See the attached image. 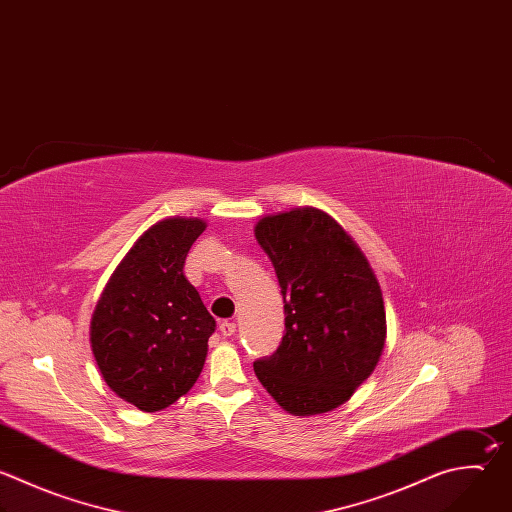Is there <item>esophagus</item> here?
<instances>
[{
	"mask_svg": "<svg viewBox=\"0 0 512 512\" xmlns=\"http://www.w3.org/2000/svg\"><path fill=\"white\" fill-rule=\"evenodd\" d=\"M219 329H221V333H223L225 337H229V335H233V333H235L237 325H235L233 321H221V323H219Z\"/></svg>",
	"mask_w": 512,
	"mask_h": 512,
	"instance_id": "34e87169",
	"label": "esophagus"
}]
</instances>
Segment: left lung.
I'll return each mask as SVG.
<instances>
[{"label": "left lung", "mask_w": 512, "mask_h": 512, "mask_svg": "<svg viewBox=\"0 0 512 512\" xmlns=\"http://www.w3.org/2000/svg\"><path fill=\"white\" fill-rule=\"evenodd\" d=\"M255 239L271 259L285 309L277 352L253 364L295 416L342 406L376 370L386 344L380 283L354 239L313 207L267 215Z\"/></svg>", "instance_id": "obj_1"}]
</instances>
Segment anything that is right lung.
I'll return each instance as SVG.
<instances>
[{
  "label": "right lung",
  "instance_id": "right-lung-1",
  "mask_svg": "<svg viewBox=\"0 0 512 512\" xmlns=\"http://www.w3.org/2000/svg\"><path fill=\"white\" fill-rule=\"evenodd\" d=\"M203 219L170 217L144 231L108 279L90 344L108 388L142 412L185 396L203 372L217 323L185 277Z\"/></svg>",
  "mask_w": 512,
  "mask_h": 512
}]
</instances>
